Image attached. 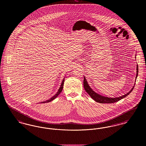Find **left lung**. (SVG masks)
I'll use <instances>...</instances> for the list:
<instances>
[{
    "instance_id": "8db88e82",
    "label": "left lung",
    "mask_w": 146,
    "mask_h": 146,
    "mask_svg": "<svg viewBox=\"0 0 146 146\" xmlns=\"http://www.w3.org/2000/svg\"><path fill=\"white\" fill-rule=\"evenodd\" d=\"M136 58V57H135ZM137 74H136V79L138 76V72H139V67L138 65H137ZM136 82V81H135ZM84 88L85 89V91H86V92L90 96V97L94 99L96 102H99L101 104H111V103H114L116 102H118L119 101H120V100L124 98V97H126L127 95H129L130 94V93L131 92V91L133 90L135 85L133 86L132 89L128 93L126 94L125 95H124L120 97H115V98H109V97H104L102 96L99 94H98L97 93H96L95 92H94V91L92 90V89L89 86V85H88V83L87 82V81L86 80V79L85 77H84V82H83Z\"/></svg>"
}]
</instances>
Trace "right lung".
Listing matches in <instances>:
<instances>
[{
  "label": "right lung",
  "instance_id": "obj_1",
  "mask_svg": "<svg viewBox=\"0 0 146 146\" xmlns=\"http://www.w3.org/2000/svg\"><path fill=\"white\" fill-rule=\"evenodd\" d=\"M64 81V78H63V79L62 82V84H61V86L60 87V88H59L58 90L57 91V92L56 94L53 97L50 98L49 100H46V101H43V102H42L41 103H42V104H43V103H48V102H50V101H52L53 100H54V99L56 97H57V96H58V95H59V94L62 92L63 88Z\"/></svg>",
  "mask_w": 146,
  "mask_h": 146
}]
</instances>
